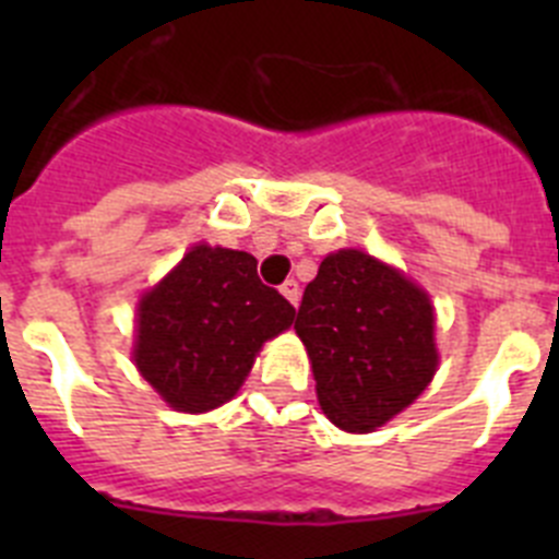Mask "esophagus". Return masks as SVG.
Instances as JSON below:
<instances>
[{
	"mask_svg": "<svg viewBox=\"0 0 559 559\" xmlns=\"http://www.w3.org/2000/svg\"><path fill=\"white\" fill-rule=\"evenodd\" d=\"M280 290H283V296L288 299L290 305H294V308L299 305V294H302V290H299V283H296V280H285L283 288Z\"/></svg>",
	"mask_w": 559,
	"mask_h": 559,
	"instance_id": "esophagus-1",
	"label": "esophagus"
}]
</instances>
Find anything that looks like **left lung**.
<instances>
[{
    "instance_id": "8db88e82",
    "label": "left lung",
    "mask_w": 559,
    "mask_h": 559,
    "mask_svg": "<svg viewBox=\"0 0 559 559\" xmlns=\"http://www.w3.org/2000/svg\"><path fill=\"white\" fill-rule=\"evenodd\" d=\"M294 330L313 364L319 406L344 431L383 426L437 372L428 294L364 251L324 257Z\"/></svg>"
}]
</instances>
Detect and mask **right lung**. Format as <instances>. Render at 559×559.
<instances>
[{"label":"right lung","instance_id":"add662e5","mask_svg":"<svg viewBox=\"0 0 559 559\" xmlns=\"http://www.w3.org/2000/svg\"><path fill=\"white\" fill-rule=\"evenodd\" d=\"M294 319L254 257L195 246L142 296L133 360L176 412H210L235 397L260 347Z\"/></svg>","mask_w":559,"mask_h":559}]
</instances>
